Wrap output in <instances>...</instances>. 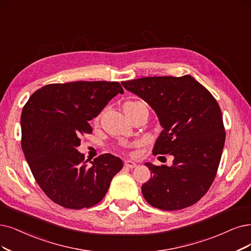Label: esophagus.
<instances>
[{"label":"esophagus","mask_w":251,"mask_h":251,"mask_svg":"<svg viewBox=\"0 0 251 251\" xmlns=\"http://www.w3.org/2000/svg\"><path fill=\"white\" fill-rule=\"evenodd\" d=\"M125 165L127 166V168L133 169V168H135V166H136V163L134 161L130 160V159H127V160H125Z\"/></svg>","instance_id":"34e87169"}]
</instances>
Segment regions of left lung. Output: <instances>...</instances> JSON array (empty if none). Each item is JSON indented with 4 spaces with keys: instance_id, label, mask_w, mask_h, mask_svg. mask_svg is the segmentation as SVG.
<instances>
[{
    "instance_id": "1",
    "label": "left lung",
    "mask_w": 251,
    "mask_h": 251,
    "mask_svg": "<svg viewBox=\"0 0 251 251\" xmlns=\"http://www.w3.org/2000/svg\"><path fill=\"white\" fill-rule=\"evenodd\" d=\"M146 101L162 127L153 154L174 156L173 165H145L151 178L142 186L151 206L166 211L192 206L209 190L217 173L226 132L215 98L191 75L123 81Z\"/></svg>"
}]
</instances>
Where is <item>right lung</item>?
<instances>
[{
	"instance_id": "obj_1",
	"label": "right lung",
	"mask_w": 251,
	"mask_h": 251,
	"mask_svg": "<svg viewBox=\"0 0 251 251\" xmlns=\"http://www.w3.org/2000/svg\"><path fill=\"white\" fill-rule=\"evenodd\" d=\"M124 91L117 81L51 83L37 90L25 105L22 148L36 182L52 201L68 209L90 208L106 194L123 161L100 155L88 165L78 152L89 121Z\"/></svg>"
}]
</instances>
